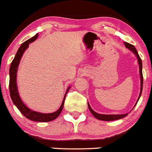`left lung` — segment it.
<instances>
[{
	"label": "left lung",
	"instance_id": "left-lung-1",
	"mask_svg": "<svg viewBox=\"0 0 152 152\" xmlns=\"http://www.w3.org/2000/svg\"><path fill=\"white\" fill-rule=\"evenodd\" d=\"M124 44L125 46V47L127 48H128V50H130V51H132L133 53L135 56L137 58V62L138 64H139V68H140V95L139 97H138L137 101L136 104L134 106H136V104H137L138 101L140 98V96L142 94V87H143V75H142V60L140 58L139 54H138L136 48L133 45L128 44L127 42H124ZM88 107H89V109L90 110L91 113L92 115L94 116L98 120H101V121H115V120H119L125 117V116L128 115V113H125V114H115V115H108V114H100L96 113L94 110L92 108H91V106H89V103H88Z\"/></svg>",
	"mask_w": 152,
	"mask_h": 152
}]
</instances>
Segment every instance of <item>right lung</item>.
I'll return each instance as SVG.
<instances>
[{
    "label": "right lung",
    "mask_w": 152,
    "mask_h": 152,
    "mask_svg": "<svg viewBox=\"0 0 152 152\" xmlns=\"http://www.w3.org/2000/svg\"><path fill=\"white\" fill-rule=\"evenodd\" d=\"M38 36L39 34H37L35 36L31 37V39H28L26 42H24L23 44H22L20 47L18 48V52L15 54V56L12 63H11L10 71H9V74H10L9 89H10V97L13 104L15 105L16 107L21 112L22 114H23L24 116H25L27 118L31 120V121L46 123V122H50L53 121V120H55L56 118H58V116L61 114L62 110L63 108V106H64L65 96H66L67 91H69L70 87H68V88L67 89L61 107L59 108L58 110H56V112H53V113H43L35 111V110H32L24 104L23 101L20 98V94H19L18 89V85H17V72H18L19 64H20V60H21L24 51L29 47V44L34 42L38 38Z\"/></svg>",
    "instance_id": "right-lung-1"
}]
</instances>
